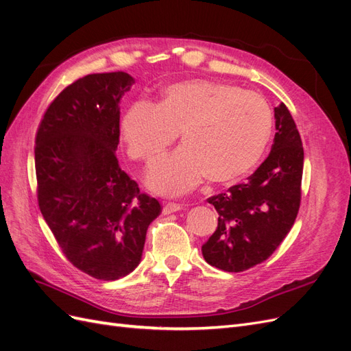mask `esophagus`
<instances>
[{
	"label": "esophagus",
	"mask_w": 351,
	"mask_h": 351,
	"mask_svg": "<svg viewBox=\"0 0 351 351\" xmlns=\"http://www.w3.org/2000/svg\"><path fill=\"white\" fill-rule=\"evenodd\" d=\"M183 206H184V205L173 204V202H168V204H165V205H164L162 212H164V215H169V214H174V212L182 210V209H183Z\"/></svg>",
	"instance_id": "obj_1"
}]
</instances>
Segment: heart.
Segmentation results:
<instances>
[{
  "label": "heart",
  "mask_w": 351,
  "mask_h": 351,
  "mask_svg": "<svg viewBox=\"0 0 351 351\" xmlns=\"http://www.w3.org/2000/svg\"><path fill=\"white\" fill-rule=\"evenodd\" d=\"M274 129V114L262 95L205 79L168 86L161 104L137 101L121 121L132 159L152 162L176 139L183 146L146 173V186L182 196L212 182L234 180L258 162Z\"/></svg>",
  "instance_id": "obj_1"
}]
</instances>
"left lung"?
I'll return each mask as SVG.
<instances>
[{"label":"left lung","instance_id":"1","mask_svg":"<svg viewBox=\"0 0 351 351\" xmlns=\"http://www.w3.org/2000/svg\"><path fill=\"white\" fill-rule=\"evenodd\" d=\"M275 137L268 158L244 183L208 199L218 227L202 246L205 261L241 272L267 261L289 234L300 206L304 152L289 108H274Z\"/></svg>","mask_w":351,"mask_h":351}]
</instances>
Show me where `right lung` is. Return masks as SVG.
I'll return each mask as SVG.
<instances>
[{
	"label": "right lung",
	"mask_w": 351,
	"mask_h": 351,
	"mask_svg": "<svg viewBox=\"0 0 351 351\" xmlns=\"http://www.w3.org/2000/svg\"><path fill=\"white\" fill-rule=\"evenodd\" d=\"M124 71L84 76L48 107L36 134L39 208L66 258L93 278L114 281L142 261L161 204L141 193L119 165Z\"/></svg>",
	"instance_id": "1"
}]
</instances>
